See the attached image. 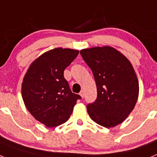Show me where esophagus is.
<instances>
[{
    "label": "esophagus",
    "instance_id": "obj_1",
    "mask_svg": "<svg viewBox=\"0 0 157 157\" xmlns=\"http://www.w3.org/2000/svg\"><path fill=\"white\" fill-rule=\"evenodd\" d=\"M79 94H80V96H81V97H82V98H84V91H83V90H82L81 92L79 93Z\"/></svg>",
    "mask_w": 157,
    "mask_h": 157
}]
</instances>
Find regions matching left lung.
Here are the masks:
<instances>
[{
  "instance_id": "1",
  "label": "left lung",
  "mask_w": 157,
  "mask_h": 157,
  "mask_svg": "<svg viewBox=\"0 0 157 157\" xmlns=\"http://www.w3.org/2000/svg\"><path fill=\"white\" fill-rule=\"evenodd\" d=\"M94 76L98 98L86 106L90 117L102 127H113L126 120L135 106L139 85L132 64L110 46L80 51Z\"/></svg>"
}]
</instances>
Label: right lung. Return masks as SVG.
Wrapping results in <instances>:
<instances>
[{
    "label": "right lung",
    "instance_id": "right-lung-1",
    "mask_svg": "<svg viewBox=\"0 0 157 157\" xmlns=\"http://www.w3.org/2000/svg\"><path fill=\"white\" fill-rule=\"evenodd\" d=\"M78 50L56 48L43 53L29 67L22 83L23 102L35 120L48 127L66 123L78 94H73L63 71Z\"/></svg>",
    "mask_w": 157,
    "mask_h": 157
}]
</instances>
